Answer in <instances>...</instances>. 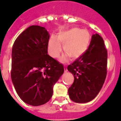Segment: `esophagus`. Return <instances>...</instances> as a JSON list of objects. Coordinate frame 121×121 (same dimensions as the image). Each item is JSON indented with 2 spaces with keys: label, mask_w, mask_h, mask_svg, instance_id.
Returning a JSON list of instances; mask_svg holds the SVG:
<instances>
[{
  "label": "esophagus",
  "mask_w": 121,
  "mask_h": 121,
  "mask_svg": "<svg viewBox=\"0 0 121 121\" xmlns=\"http://www.w3.org/2000/svg\"><path fill=\"white\" fill-rule=\"evenodd\" d=\"M67 71H68V70H67V66L64 65V71H65V72H67Z\"/></svg>",
  "instance_id": "esophagus-1"
}]
</instances>
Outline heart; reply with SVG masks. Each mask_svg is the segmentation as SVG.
Returning a JSON list of instances; mask_svg holds the SVG:
<instances>
[{
	"mask_svg": "<svg viewBox=\"0 0 121 121\" xmlns=\"http://www.w3.org/2000/svg\"><path fill=\"white\" fill-rule=\"evenodd\" d=\"M91 41V35L86 30L72 28L60 32L57 36H51L48 41V50L51 56L57 57L62 51L61 43L66 54L63 55L60 60L67 61L69 57L77 59L82 56L88 49Z\"/></svg>",
	"mask_w": 121,
	"mask_h": 121,
	"instance_id": "b5f03b06",
	"label": "heart"
}]
</instances>
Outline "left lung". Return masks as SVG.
I'll use <instances>...</instances> for the list:
<instances>
[{"mask_svg":"<svg viewBox=\"0 0 121 121\" xmlns=\"http://www.w3.org/2000/svg\"><path fill=\"white\" fill-rule=\"evenodd\" d=\"M107 51L103 39L98 34L91 37L89 47L67 69L74 80L68 88L70 99L77 103H86L96 98L107 76Z\"/></svg>","mask_w":121,"mask_h":121,"instance_id":"1","label":"left lung"}]
</instances>
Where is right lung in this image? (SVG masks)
Returning <instances> with one entry per match:
<instances>
[{"label": "right lung", "instance_id": "obj_1", "mask_svg": "<svg viewBox=\"0 0 121 121\" xmlns=\"http://www.w3.org/2000/svg\"><path fill=\"white\" fill-rule=\"evenodd\" d=\"M50 35L32 25L17 37L12 48L11 76L18 96L33 106L51 99L53 86L64 72L62 64L48 54Z\"/></svg>", "mask_w": 121, "mask_h": 121}]
</instances>
